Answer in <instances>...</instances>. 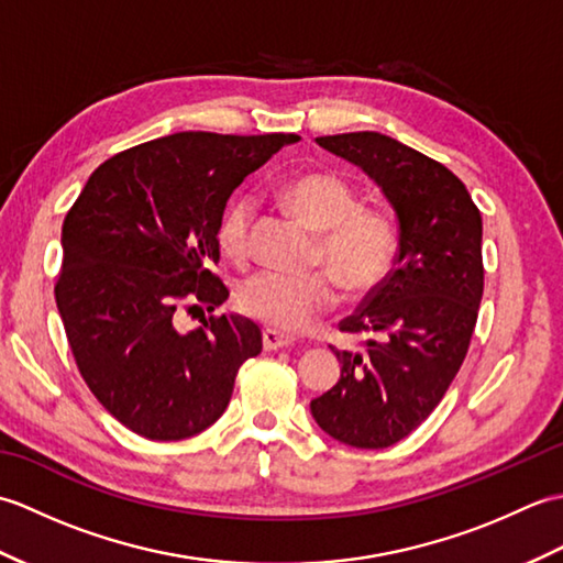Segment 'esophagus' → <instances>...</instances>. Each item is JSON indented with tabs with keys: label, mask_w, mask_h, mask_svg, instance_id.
<instances>
[{
	"label": "esophagus",
	"mask_w": 563,
	"mask_h": 563,
	"mask_svg": "<svg viewBox=\"0 0 563 563\" xmlns=\"http://www.w3.org/2000/svg\"><path fill=\"white\" fill-rule=\"evenodd\" d=\"M292 345V339L285 336V333H278L275 329H263V351H278V349H288Z\"/></svg>",
	"instance_id": "obj_1"
}]
</instances>
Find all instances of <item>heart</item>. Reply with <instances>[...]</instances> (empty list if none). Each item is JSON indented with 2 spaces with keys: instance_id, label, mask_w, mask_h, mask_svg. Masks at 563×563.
Instances as JSON below:
<instances>
[{
  "instance_id": "1",
  "label": "heart",
  "mask_w": 563,
  "mask_h": 563,
  "mask_svg": "<svg viewBox=\"0 0 563 563\" xmlns=\"http://www.w3.org/2000/svg\"><path fill=\"white\" fill-rule=\"evenodd\" d=\"M280 196L309 230L319 232L317 261L329 271L285 275L258 271L239 285V309L280 333H302L339 305V283L353 297L373 292L397 256V224L389 212L361 206L357 190L333 172H307L290 178ZM256 202L236 196L220 214L218 244L227 256H249Z\"/></svg>"
}]
</instances>
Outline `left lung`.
Returning <instances> with one entry per match:
<instances>
[{
  "label": "left lung",
  "mask_w": 563,
  "mask_h": 563,
  "mask_svg": "<svg viewBox=\"0 0 563 563\" xmlns=\"http://www.w3.org/2000/svg\"><path fill=\"white\" fill-rule=\"evenodd\" d=\"M353 162L391 202L394 268L339 329L363 351H336L341 379L312 409L319 428L351 448L382 450L421 426L445 397L484 295L482 212L448 166L379 133L317 137Z\"/></svg>",
  "instance_id": "8db88e82"
}]
</instances>
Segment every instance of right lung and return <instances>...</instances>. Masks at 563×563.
<instances>
[{
  "label": "right lung",
  "mask_w": 563,
  "mask_h": 563,
  "mask_svg": "<svg viewBox=\"0 0 563 563\" xmlns=\"http://www.w3.org/2000/svg\"><path fill=\"white\" fill-rule=\"evenodd\" d=\"M297 135L188 130L142 142L89 176L63 224L55 302L79 375L103 409L147 440L212 426L239 367L263 349L254 321L210 314L230 290L218 222L232 190ZM202 312V309H200Z\"/></svg>",
  "instance_id": "right-lung-1"
}]
</instances>
